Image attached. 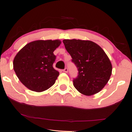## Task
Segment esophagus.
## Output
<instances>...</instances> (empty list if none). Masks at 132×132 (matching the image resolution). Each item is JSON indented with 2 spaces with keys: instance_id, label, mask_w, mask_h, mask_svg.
<instances>
[{
  "instance_id": "1",
  "label": "esophagus",
  "mask_w": 132,
  "mask_h": 132,
  "mask_svg": "<svg viewBox=\"0 0 132 132\" xmlns=\"http://www.w3.org/2000/svg\"><path fill=\"white\" fill-rule=\"evenodd\" d=\"M63 71L64 72H65V73H67V72H68V68H65L63 70Z\"/></svg>"
}]
</instances>
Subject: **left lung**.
Returning <instances> with one entry per match:
<instances>
[{
    "mask_svg": "<svg viewBox=\"0 0 132 132\" xmlns=\"http://www.w3.org/2000/svg\"><path fill=\"white\" fill-rule=\"evenodd\" d=\"M63 42L78 70V77L73 81L75 88L85 96L101 92L110 79L112 70L105 52L91 40L73 39Z\"/></svg>",
    "mask_w": 132,
    "mask_h": 132,
    "instance_id": "left-lung-1",
    "label": "left lung"
}]
</instances>
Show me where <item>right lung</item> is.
Listing matches in <instances>:
<instances>
[{
	"label": "right lung",
	"instance_id": "right-lung-1",
	"mask_svg": "<svg viewBox=\"0 0 132 132\" xmlns=\"http://www.w3.org/2000/svg\"><path fill=\"white\" fill-rule=\"evenodd\" d=\"M62 41L37 40L22 48L14 57L13 68L21 82L36 92L47 90L54 84L59 72L53 68V52Z\"/></svg>",
	"mask_w": 132,
	"mask_h": 132
}]
</instances>
